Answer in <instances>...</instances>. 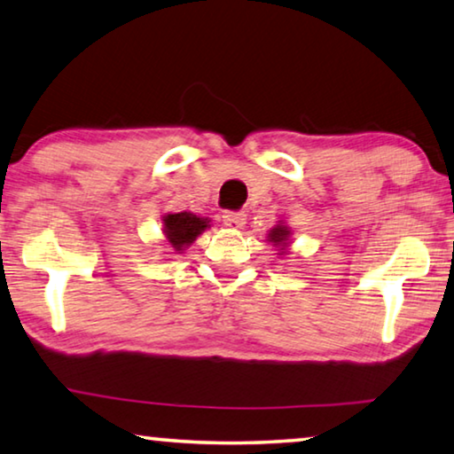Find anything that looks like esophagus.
<instances>
[{
	"label": "esophagus",
	"instance_id": "1",
	"mask_svg": "<svg viewBox=\"0 0 454 454\" xmlns=\"http://www.w3.org/2000/svg\"><path fill=\"white\" fill-rule=\"evenodd\" d=\"M222 222H224V226L230 230H240L247 224V214L245 212H226L224 215H222Z\"/></svg>",
	"mask_w": 454,
	"mask_h": 454
}]
</instances>
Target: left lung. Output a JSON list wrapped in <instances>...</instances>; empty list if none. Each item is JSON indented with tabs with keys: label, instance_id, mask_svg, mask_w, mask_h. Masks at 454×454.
I'll return each instance as SVG.
<instances>
[{
	"label": "left lung",
	"instance_id": "obj_1",
	"mask_svg": "<svg viewBox=\"0 0 454 454\" xmlns=\"http://www.w3.org/2000/svg\"><path fill=\"white\" fill-rule=\"evenodd\" d=\"M267 242L273 245L277 250H279V256L289 253V245H292V228H289L286 222L279 220V224H275L269 230L267 234Z\"/></svg>",
	"mask_w": 454,
	"mask_h": 454
}]
</instances>
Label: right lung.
Wrapping results in <instances>:
<instances>
[{
  "label": "right lung",
  "mask_w": 454,
  "mask_h": 454,
  "mask_svg": "<svg viewBox=\"0 0 454 454\" xmlns=\"http://www.w3.org/2000/svg\"><path fill=\"white\" fill-rule=\"evenodd\" d=\"M209 218L204 215H195L192 212H179V214H165L162 215V234H165L167 245L175 253H184L185 248L193 245L201 232L212 226Z\"/></svg>",
  "instance_id": "right-lung-1"
}]
</instances>
